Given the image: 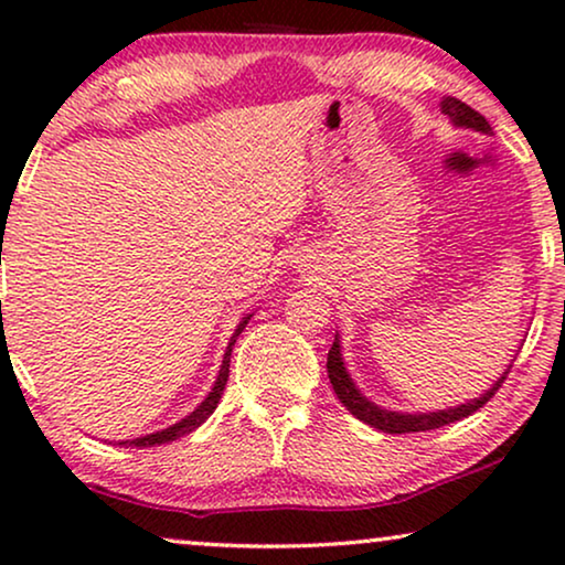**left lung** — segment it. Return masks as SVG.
<instances>
[{"mask_svg": "<svg viewBox=\"0 0 565 565\" xmlns=\"http://www.w3.org/2000/svg\"><path fill=\"white\" fill-rule=\"evenodd\" d=\"M443 113L450 115L455 126L481 130V134H491L489 120H486L478 110H473V107H470V105L460 103V99L447 97L445 103H443ZM327 370H329V381H331V385H334L337 398L347 406V412L358 416L360 422L370 424V427H375V429H381V431H388V435H408V431L439 429V427H445V424L466 419V416L476 414L478 408L486 404V401H491L493 393H497L501 388V383L507 381V375L512 373V370H507V373L501 375L499 381L493 383L491 388L486 391L481 398H473V401H470V404L447 408V412H435V414H398V412H385V408L370 404V401L362 396L358 388H354L352 377L347 375V370H344L342 350H339V339H334V344H331V350H329Z\"/></svg>", "mask_w": 565, "mask_h": 565, "instance_id": "left-lung-1", "label": "left lung"}]
</instances>
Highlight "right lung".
Segmentation results:
<instances>
[{
  "label": "right lung",
  "mask_w": 565,
  "mask_h": 565,
  "mask_svg": "<svg viewBox=\"0 0 565 565\" xmlns=\"http://www.w3.org/2000/svg\"><path fill=\"white\" fill-rule=\"evenodd\" d=\"M246 323H249V316H246V319H244V321L238 323V327H236L234 337H231V342H228V350H226V354H223V365H221L218 381H215L213 391L207 393V398L203 401V404H200V406L195 408V412H192L190 416H184L182 422L172 424V427H169V429L153 431V435H146V437H138V439H126V443H120V445H126V447H157V445L174 443V439H180V437H184V435H190L192 429H198L200 424H203V422L207 419V416H211V414L215 412V406H218V401H221V396H223V388H226V381H228L231 350H234V344H236V337L242 334Z\"/></svg>",
  "instance_id": "right-lung-1"
}]
</instances>
